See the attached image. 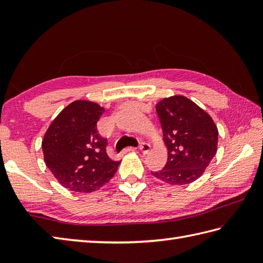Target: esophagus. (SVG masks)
<instances>
[{"instance_id": "1", "label": "esophagus", "mask_w": 263, "mask_h": 263, "mask_svg": "<svg viewBox=\"0 0 263 263\" xmlns=\"http://www.w3.org/2000/svg\"><path fill=\"white\" fill-rule=\"evenodd\" d=\"M139 150H140L142 154L146 155V154H148L150 152V144L146 143V142H141L140 143V147H139Z\"/></svg>"}]
</instances>
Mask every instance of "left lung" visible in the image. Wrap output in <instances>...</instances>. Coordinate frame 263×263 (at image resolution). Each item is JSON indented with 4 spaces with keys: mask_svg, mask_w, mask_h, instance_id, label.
Wrapping results in <instances>:
<instances>
[{
    "mask_svg": "<svg viewBox=\"0 0 263 263\" xmlns=\"http://www.w3.org/2000/svg\"><path fill=\"white\" fill-rule=\"evenodd\" d=\"M156 111L168 157L164 168L153 175L171 185L197 181L217 153L218 128L214 120L182 95L159 100Z\"/></svg>",
    "mask_w": 263,
    "mask_h": 263,
    "instance_id": "left-lung-1",
    "label": "left lung"
}]
</instances>
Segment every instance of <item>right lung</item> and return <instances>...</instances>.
I'll return each instance as SVG.
<instances>
[{
	"label": "right lung",
	"instance_id": "obj_1",
	"mask_svg": "<svg viewBox=\"0 0 263 263\" xmlns=\"http://www.w3.org/2000/svg\"><path fill=\"white\" fill-rule=\"evenodd\" d=\"M105 113L99 104L78 99L55 117L44 136V160L61 185L89 193L115 175L121 160L106 153L107 140L98 133L97 122Z\"/></svg>",
	"mask_w": 263,
	"mask_h": 263
}]
</instances>
